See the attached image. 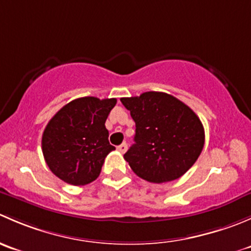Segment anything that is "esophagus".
I'll use <instances>...</instances> for the list:
<instances>
[{
  "mask_svg": "<svg viewBox=\"0 0 251 251\" xmlns=\"http://www.w3.org/2000/svg\"><path fill=\"white\" fill-rule=\"evenodd\" d=\"M126 149H127V144H126V143H123V144H120V146L118 147V151H120V153H125V151H126Z\"/></svg>",
  "mask_w": 251,
  "mask_h": 251,
  "instance_id": "1",
  "label": "esophagus"
}]
</instances>
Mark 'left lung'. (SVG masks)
Returning <instances> with one entry per match:
<instances>
[{
    "label": "left lung",
    "mask_w": 251,
    "mask_h": 251,
    "mask_svg": "<svg viewBox=\"0 0 251 251\" xmlns=\"http://www.w3.org/2000/svg\"><path fill=\"white\" fill-rule=\"evenodd\" d=\"M136 123L135 144L124 158L141 178L164 183L179 178L203 151V124L188 105L164 92L121 98Z\"/></svg>",
    "instance_id": "left-lung-1"
}]
</instances>
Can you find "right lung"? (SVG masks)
Wrapping results in <instances>:
<instances>
[{
	"mask_svg": "<svg viewBox=\"0 0 251 251\" xmlns=\"http://www.w3.org/2000/svg\"><path fill=\"white\" fill-rule=\"evenodd\" d=\"M115 104V98H77L48 121L42 153L50 170L62 181L83 186L100 176L105 156L115 149L105 128Z\"/></svg>",
	"mask_w": 251,
	"mask_h": 251,
	"instance_id": "1",
	"label": "right lung"
}]
</instances>
